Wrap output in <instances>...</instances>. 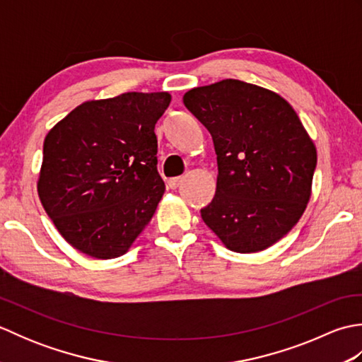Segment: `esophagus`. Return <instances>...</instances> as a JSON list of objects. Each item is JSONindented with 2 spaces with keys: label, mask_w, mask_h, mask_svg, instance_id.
<instances>
[{
  "label": "esophagus",
  "mask_w": 362,
  "mask_h": 362,
  "mask_svg": "<svg viewBox=\"0 0 362 362\" xmlns=\"http://www.w3.org/2000/svg\"><path fill=\"white\" fill-rule=\"evenodd\" d=\"M182 182H183V177H173V179H169V180H168V185H169V188L175 189L177 187L180 185Z\"/></svg>",
  "instance_id": "obj_1"
}]
</instances>
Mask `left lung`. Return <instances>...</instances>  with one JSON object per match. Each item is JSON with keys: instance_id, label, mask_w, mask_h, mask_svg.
<instances>
[{"instance_id": "obj_1", "label": "left lung", "mask_w": 362, "mask_h": 362, "mask_svg": "<svg viewBox=\"0 0 362 362\" xmlns=\"http://www.w3.org/2000/svg\"><path fill=\"white\" fill-rule=\"evenodd\" d=\"M183 104L209 129L218 156L204 222L233 252L271 247L303 214L317 163L297 113L280 95L236 79L189 90Z\"/></svg>"}]
</instances>
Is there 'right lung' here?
<instances>
[{
  "label": "right lung",
  "instance_id": "obj_1",
  "mask_svg": "<svg viewBox=\"0 0 362 362\" xmlns=\"http://www.w3.org/2000/svg\"><path fill=\"white\" fill-rule=\"evenodd\" d=\"M171 95L122 93L76 107L43 143L38 196L65 240L117 258L149 224L165 193L156 122Z\"/></svg>",
  "mask_w": 362,
  "mask_h": 362
}]
</instances>
